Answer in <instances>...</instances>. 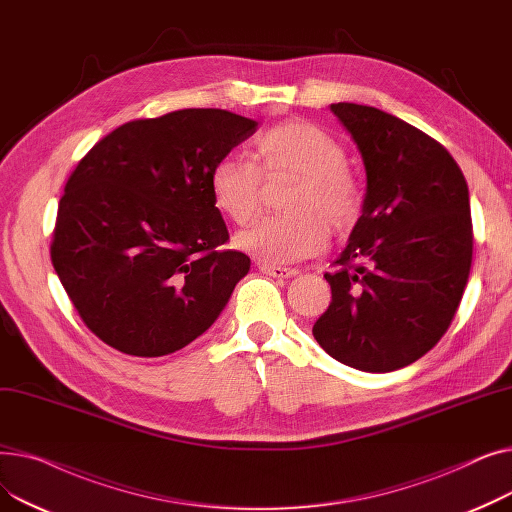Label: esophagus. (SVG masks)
Here are the masks:
<instances>
[{
	"mask_svg": "<svg viewBox=\"0 0 512 512\" xmlns=\"http://www.w3.org/2000/svg\"><path fill=\"white\" fill-rule=\"evenodd\" d=\"M259 272L265 276H272V278H280V280H288L292 276H297L299 272L292 270V267H280V265H270V263H259Z\"/></svg>",
	"mask_w": 512,
	"mask_h": 512,
	"instance_id": "obj_1",
	"label": "esophagus"
}]
</instances>
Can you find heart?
Segmentation results:
<instances>
[{"label":"heart","instance_id":"heart-1","mask_svg":"<svg viewBox=\"0 0 512 512\" xmlns=\"http://www.w3.org/2000/svg\"><path fill=\"white\" fill-rule=\"evenodd\" d=\"M257 164L226 155L209 174L213 205L236 224H247L261 195L263 174L301 176L290 201L292 215H265L236 236V245L270 265H288L321 251L334 230L351 228L363 209V191L346 172V151L330 132L307 122H284L263 130L253 143ZM324 214L319 219L316 213Z\"/></svg>","mask_w":512,"mask_h":512}]
</instances>
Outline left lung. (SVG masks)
I'll return each mask as SVG.
<instances>
[{
  "instance_id": "8db88e82",
  "label": "left lung",
  "mask_w": 512,
  "mask_h": 512,
  "mask_svg": "<svg viewBox=\"0 0 512 512\" xmlns=\"http://www.w3.org/2000/svg\"><path fill=\"white\" fill-rule=\"evenodd\" d=\"M363 157V213L324 274L313 336L336 361L386 373L421 359L459 309L473 259L467 180L452 155L378 107L332 103Z\"/></svg>"
}]
</instances>
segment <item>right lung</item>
Masks as SVG:
<instances>
[{"instance_id": "right-lung-1", "label": "right lung", "mask_w": 512, "mask_h": 512, "mask_svg": "<svg viewBox=\"0 0 512 512\" xmlns=\"http://www.w3.org/2000/svg\"><path fill=\"white\" fill-rule=\"evenodd\" d=\"M257 122L226 110L132 120L66 182L51 263L85 326L132 357H164L220 317L251 259L232 249L209 174Z\"/></svg>"}]
</instances>
